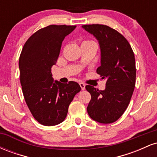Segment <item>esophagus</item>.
I'll use <instances>...</instances> for the list:
<instances>
[{"label": "esophagus", "mask_w": 157, "mask_h": 157, "mask_svg": "<svg viewBox=\"0 0 157 157\" xmlns=\"http://www.w3.org/2000/svg\"><path fill=\"white\" fill-rule=\"evenodd\" d=\"M80 86L82 90H85V89H86V85H85L83 82H80Z\"/></svg>", "instance_id": "esophagus-1"}]
</instances>
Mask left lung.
I'll return each mask as SVG.
<instances>
[{"label": "left lung", "instance_id": "left-lung-1", "mask_svg": "<svg viewBox=\"0 0 157 157\" xmlns=\"http://www.w3.org/2000/svg\"><path fill=\"white\" fill-rule=\"evenodd\" d=\"M82 28L96 37L101 52V66L97 73L105 79L103 91L87 85L91 99L87 111L100 123L114 122L128 106L136 82L134 54L128 41L117 30L101 24L83 25Z\"/></svg>", "mask_w": 157, "mask_h": 157}]
</instances>
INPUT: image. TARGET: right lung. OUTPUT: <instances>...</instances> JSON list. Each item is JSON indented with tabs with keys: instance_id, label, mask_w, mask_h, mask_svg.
Returning <instances> with one entry per match:
<instances>
[{
	"instance_id": "right-lung-1",
	"label": "right lung",
	"mask_w": 157,
	"mask_h": 157,
	"mask_svg": "<svg viewBox=\"0 0 157 157\" xmlns=\"http://www.w3.org/2000/svg\"><path fill=\"white\" fill-rule=\"evenodd\" d=\"M76 26L50 25L29 37L19 58L20 80L29 109L41 125L52 126L66 119L75 94L81 90L77 82H54L51 68L56 64L66 36Z\"/></svg>"
}]
</instances>
